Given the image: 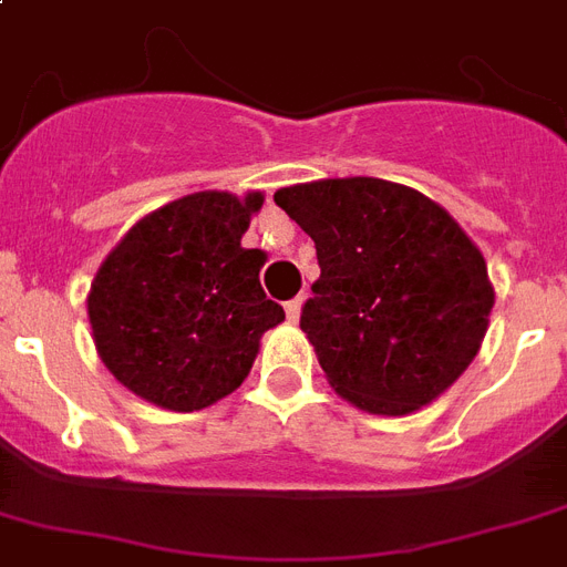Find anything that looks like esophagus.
I'll list each match as a JSON object with an SVG mask.
<instances>
[{
    "label": "esophagus",
    "instance_id": "esophagus-1",
    "mask_svg": "<svg viewBox=\"0 0 567 567\" xmlns=\"http://www.w3.org/2000/svg\"><path fill=\"white\" fill-rule=\"evenodd\" d=\"M301 307H303V298H292V301L284 303V310H287V318L292 321V324L301 318Z\"/></svg>",
    "mask_w": 567,
    "mask_h": 567
}]
</instances>
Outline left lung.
Returning a JSON list of instances; mask_svg holds the SVG:
<instances>
[{
	"label": "left lung",
	"instance_id": "left-lung-1",
	"mask_svg": "<svg viewBox=\"0 0 567 567\" xmlns=\"http://www.w3.org/2000/svg\"><path fill=\"white\" fill-rule=\"evenodd\" d=\"M275 203L316 243L321 278L301 330L336 394L405 417L455 385L495 303L484 255L455 217L373 176L289 185Z\"/></svg>",
	"mask_w": 567,
	"mask_h": 567
}]
</instances>
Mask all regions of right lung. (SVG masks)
Masks as SVG:
<instances>
[{"mask_svg":"<svg viewBox=\"0 0 567 567\" xmlns=\"http://www.w3.org/2000/svg\"><path fill=\"white\" fill-rule=\"evenodd\" d=\"M264 194L199 190L150 210L104 257L86 295L101 362L135 396L199 411L243 385L284 307L243 234Z\"/></svg>","mask_w":567,"mask_h":567,"instance_id":"add662e5","label":"right lung"}]
</instances>
